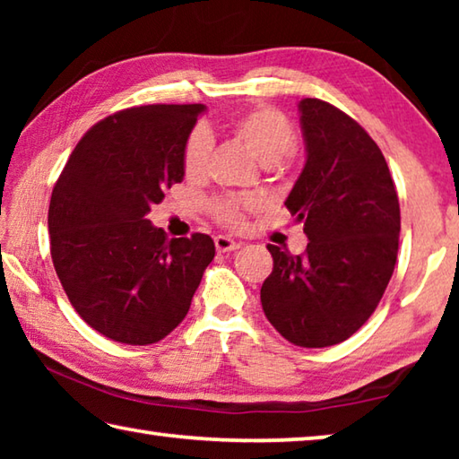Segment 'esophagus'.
Here are the masks:
<instances>
[{
    "instance_id": "esophagus-1",
    "label": "esophagus",
    "mask_w": 459,
    "mask_h": 459,
    "mask_svg": "<svg viewBox=\"0 0 459 459\" xmlns=\"http://www.w3.org/2000/svg\"><path fill=\"white\" fill-rule=\"evenodd\" d=\"M214 247H216V251H219V253H230V251H237L240 245L237 243V240H232L230 237L219 235L214 238Z\"/></svg>"
}]
</instances>
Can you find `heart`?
Returning <instances> with one entry per match:
<instances>
[{
	"mask_svg": "<svg viewBox=\"0 0 459 459\" xmlns=\"http://www.w3.org/2000/svg\"><path fill=\"white\" fill-rule=\"evenodd\" d=\"M229 131L237 137L255 160L263 166H275L281 161L295 145V129L277 108L271 107H253L248 111L237 115L230 119ZM212 152V137L204 129H194L186 139L184 145V174L190 180H198L206 174L208 160ZM257 198L247 196V194H230V196H219L211 202L212 216L229 227H240L245 214L257 208Z\"/></svg>",
	"mask_w": 459,
	"mask_h": 459,
	"instance_id": "1",
	"label": "heart"
}]
</instances>
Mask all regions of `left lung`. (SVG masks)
<instances>
[{"instance_id":"left-lung-1","label":"left lung","mask_w":459,"mask_h":459,"mask_svg":"<svg viewBox=\"0 0 459 459\" xmlns=\"http://www.w3.org/2000/svg\"><path fill=\"white\" fill-rule=\"evenodd\" d=\"M306 166L285 200L309 238L304 255L267 245L273 271L261 306L295 346L351 338L375 312L397 263L401 211L372 137L320 99L299 100Z\"/></svg>"}]
</instances>
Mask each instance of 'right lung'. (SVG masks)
<instances>
[{"instance_id": "1", "label": "right lung", "mask_w": 459, "mask_h": 459, "mask_svg": "<svg viewBox=\"0 0 459 459\" xmlns=\"http://www.w3.org/2000/svg\"><path fill=\"white\" fill-rule=\"evenodd\" d=\"M204 105L123 108L76 143L52 190L50 255L92 330L121 344L166 338L190 309L214 240L168 238L147 221L184 180V145Z\"/></svg>"}]
</instances>
